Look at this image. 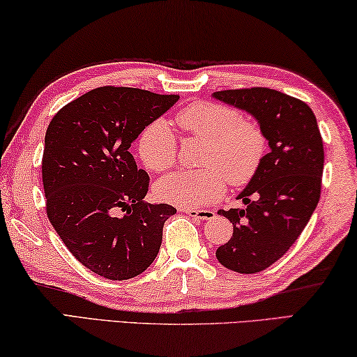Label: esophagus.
<instances>
[{"mask_svg":"<svg viewBox=\"0 0 357 357\" xmlns=\"http://www.w3.org/2000/svg\"><path fill=\"white\" fill-rule=\"evenodd\" d=\"M183 213L190 215L196 220H213L215 211L213 210H202V208H183Z\"/></svg>","mask_w":357,"mask_h":357,"instance_id":"34e87169","label":"esophagus"}]
</instances>
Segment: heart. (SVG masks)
<instances>
[{
  "mask_svg": "<svg viewBox=\"0 0 357 357\" xmlns=\"http://www.w3.org/2000/svg\"><path fill=\"white\" fill-rule=\"evenodd\" d=\"M177 123L185 133L205 142L201 161L205 167L161 178L155 186L160 201L183 208L208 205L222 197L226 182L232 186L246 185L265 158L264 130L227 105L197 100L178 112ZM137 153L144 166L153 172H162L174 165L177 141L162 119L142 130Z\"/></svg>",
  "mask_w": 357,
  "mask_h": 357,
  "instance_id": "obj_1",
  "label": "heart"
}]
</instances>
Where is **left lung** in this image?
I'll list each match as a JSON object with an SVG mask.
<instances>
[{"instance_id":"1","label":"left lung","mask_w":357,"mask_h":357,"mask_svg":"<svg viewBox=\"0 0 357 357\" xmlns=\"http://www.w3.org/2000/svg\"><path fill=\"white\" fill-rule=\"evenodd\" d=\"M213 97L255 117L270 153L238 197L246 208L220 210L234 235L216 249L222 266L241 274L266 270L307 226L321 195L323 139L307 103L268 87L229 89Z\"/></svg>"}]
</instances>
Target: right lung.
Returning <instances> with one entry per match:
<instances>
[{
	"label": "right lung",
	"mask_w": 357,
	"mask_h": 357,
	"mask_svg": "<svg viewBox=\"0 0 357 357\" xmlns=\"http://www.w3.org/2000/svg\"><path fill=\"white\" fill-rule=\"evenodd\" d=\"M135 87L103 86L61 108L45 133L47 215L73 257L98 276L127 280L152 265L172 205L146 204L149 175L131 144L177 102Z\"/></svg>",
	"instance_id": "right-lung-1"
}]
</instances>
